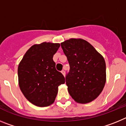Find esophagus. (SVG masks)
I'll return each mask as SVG.
<instances>
[{
    "instance_id": "34e87169",
    "label": "esophagus",
    "mask_w": 126,
    "mask_h": 126,
    "mask_svg": "<svg viewBox=\"0 0 126 126\" xmlns=\"http://www.w3.org/2000/svg\"><path fill=\"white\" fill-rule=\"evenodd\" d=\"M61 73H62V74H63V75L64 76H65V71H64V70H62V71H61Z\"/></svg>"
}]
</instances>
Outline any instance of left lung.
<instances>
[{"label":"left lung","instance_id":"1","mask_svg":"<svg viewBox=\"0 0 126 126\" xmlns=\"http://www.w3.org/2000/svg\"><path fill=\"white\" fill-rule=\"evenodd\" d=\"M70 70L65 83L71 97L78 103L96 99L106 82V64L103 56L83 39L71 38L61 43Z\"/></svg>","mask_w":126,"mask_h":126}]
</instances>
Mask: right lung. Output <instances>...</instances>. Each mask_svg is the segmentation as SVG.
<instances>
[{
	"label": "right lung",
	"mask_w": 126,
	"mask_h": 126,
	"mask_svg": "<svg viewBox=\"0 0 126 126\" xmlns=\"http://www.w3.org/2000/svg\"><path fill=\"white\" fill-rule=\"evenodd\" d=\"M59 43L43 42L28 50L18 65L19 88L24 96L33 105L47 107L54 102L58 86L65 78L55 69L53 56Z\"/></svg>",
	"instance_id": "add662e5"
}]
</instances>
